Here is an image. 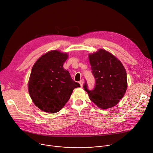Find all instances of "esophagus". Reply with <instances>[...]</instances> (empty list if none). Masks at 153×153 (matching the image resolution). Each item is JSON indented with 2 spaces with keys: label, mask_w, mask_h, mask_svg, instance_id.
I'll return each instance as SVG.
<instances>
[{
  "label": "esophagus",
  "mask_w": 153,
  "mask_h": 153,
  "mask_svg": "<svg viewBox=\"0 0 153 153\" xmlns=\"http://www.w3.org/2000/svg\"><path fill=\"white\" fill-rule=\"evenodd\" d=\"M79 83H80V86L82 87V86H83V83H84V81L82 80H81L79 82Z\"/></svg>",
  "instance_id": "1"
}]
</instances>
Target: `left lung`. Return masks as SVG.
<instances>
[{
  "label": "left lung",
  "instance_id": "obj_1",
  "mask_svg": "<svg viewBox=\"0 0 153 153\" xmlns=\"http://www.w3.org/2000/svg\"><path fill=\"white\" fill-rule=\"evenodd\" d=\"M88 58L96 81L95 87L89 91L85 83L83 88L90 100L99 108H111L120 102L126 94L127 88L126 69L117 57L103 48L89 53Z\"/></svg>",
  "mask_w": 153,
  "mask_h": 153
}]
</instances>
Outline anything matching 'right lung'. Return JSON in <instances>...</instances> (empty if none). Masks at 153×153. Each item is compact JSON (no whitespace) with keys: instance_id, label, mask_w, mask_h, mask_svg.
<instances>
[{"instance_id":"add662e5","label":"right lung","mask_w":153,"mask_h":153,"mask_svg":"<svg viewBox=\"0 0 153 153\" xmlns=\"http://www.w3.org/2000/svg\"><path fill=\"white\" fill-rule=\"evenodd\" d=\"M67 53L51 50L34 64L28 82V91L34 105L48 114L61 111L69 100L74 88L80 87L63 65Z\"/></svg>"}]
</instances>
